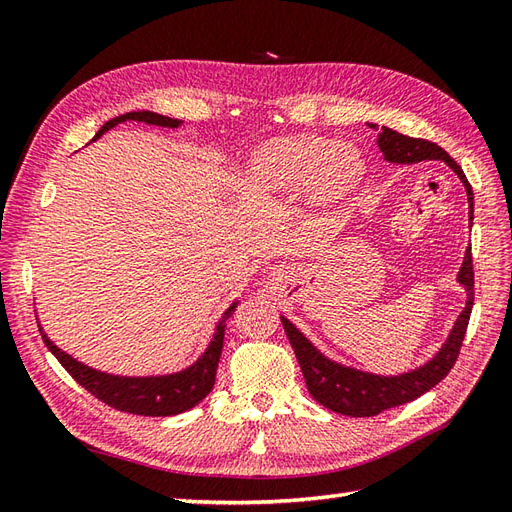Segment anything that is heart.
Returning a JSON list of instances; mask_svg holds the SVG:
<instances>
[{"label": "heart", "instance_id": "heart-1", "mask_svg": "<svg viewBox=\"0 0 512 512\" xmlns=\"http://www.w3.org/2000/svg\"><path fill=\"white\" fill-rule=\"evenodd\" d=\"M251 173L264 188L298 190L311 186L318 199L335 201L359 186L365 162L350 144L320 136H294L264 144L253 157Z\"/></svg>", "mask_w": 512, "mask_h": 512}]
</instances>
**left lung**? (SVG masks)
I'll list each match as a JSON object with an SVG mask.
<instances>
[{"label": "left lung", "mask_w": 512, "mask_h": 512, "mask_svg": "<svg viewBox=\"0 0 512 512\" xmlns=\"http://www.w3.org/2000/svg\"><path fill=\"white\" fill-rule=\"evenodd\" d=\"M370 127L376 129V125ZM378 147H381L385 160L393 164H417L422 160H441L448 164L458 175V179L463 181L469 201V220H474V192H471L469 181L463 173V168L458 166L439 144L422 138H409L389 127H383L381 134H378ZM456 279L467 290V305L461 311V316H458L452 333L448 335V342H445L437 355L428 363H424L422 368L400 376H378L370 372H359L355 368H344V365L326 359L290 320L281 316L285 335L294 348V355L298 359L300 370H303L305 383L313 400L335 413L350 417H372L387 409H393V406L411 402L428 389L435 387L437 383H441L443 378L450 374L458 359V352H461L463 339L467 333L471 307H474V264H471V246L467 248L463 266L458 270Z\"/></svg>", "instance_id": "obj_1"}]
</instances>
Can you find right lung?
Returning a JSON list of instances; mask_svg holds the SVG:
<instances>
[{
    "label": "right lung",
    "instance_id": "obj_1",
    "mask_svg": "<svg viewBox=\"0 0 512 512\" xmlns=\"http://www.w3.org/2000/svg\"><path fill=\"white\" fill-rule=\"evenodd\" d=\"M125 121H138V123H149V125H160V127L181 125V121L177 119H168V116L147 112V110L127 112L103 125L93 140H97L101 134H106L110 127ZM235 307H238V303H233L225 311V316L220 318L212 344L207 346L201 359L177 374L138 376V378L112 376V374L88 368V365L73 359L71 355H67V352H62L45 333H43V342L49 348L51 355L62 363V368L67 370L86 391L93 393L97 400L106 402L108 406H112V409H119L125 413L144 415V417H168V415H177L192 409V406L199 404L207 393L214 389L216 370H218V361L222 352V339H225V322Z\"/></svg>",
    "mask_w": 512,
    "mask_h": 512
}]
</instances>
